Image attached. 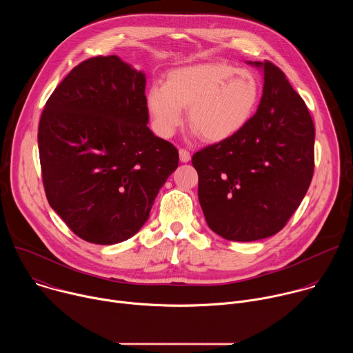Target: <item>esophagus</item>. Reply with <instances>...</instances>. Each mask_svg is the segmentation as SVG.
Segmentation results:
<instances>
[{"instance_id":"obj_1","label":"esophagus","mask_w":353,"mask_h":353,"mask_svg":"<svg viewBox=\"0 0 353 353\" xmlns=\"http://www.w3.org/2000/svg\"><path fill=\"white\" fill-rule=\"evenodd\" d=\"M179 157H180V161L183 162V163H187V162H190V159H191V155H190V152L187 149H180L179 150Z\"/></svg>"}]
</instances>
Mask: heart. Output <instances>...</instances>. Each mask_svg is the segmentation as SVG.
Here are the masks:
<instances>
[{"label":"heart","instance_id":"obj_1","mask_svg":"<svg viewBox=\"0 0 353 353\" xmlns=\"http://www.w3.org/2000/svg\"><path fill=\"white\" fill-rule=\"evenodd\" d=\"M261 88L248 71L225 63H201L169 72L166 86L146 93V109L155 131L169 138L184 121L195 135L211 143L236 137L254 116Z\"/></svg>","mask_w":353,"mask_h":353}]
</instances>
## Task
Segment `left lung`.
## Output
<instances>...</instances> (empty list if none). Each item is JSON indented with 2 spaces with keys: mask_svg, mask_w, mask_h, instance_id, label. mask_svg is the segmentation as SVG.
<instances>
[{
  "mask_svg": "<svg viewBox=\"0 0 353 353\" xmlns=\"http://www.w3.org/2000/svg\"><path fill=\"white\" fill-rule=\"evenodd\" d=\"M263 71L257 113L236 137L194 154L198 199L211 230L254 241L278 233L305 198L314 170V124L286 75Z\"/></svg>",
  "mask_w": 353,
  "mask_h": 353,
  "instance_id": "obj_1",
  "label": "left lung"
}]
</instances>
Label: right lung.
I'll return each instance as SVG.
<instances>
[{
    "instance_id": "right-lung-1",
    "label": "right lung",
    "mask_w": 353,
    "mask_h": 353,
    "mask_svg": "<svg viewBox=\"0 0 353 353\" xmlns=\"http://www.w3.org/2000/svg\"><path fill=\"white\" fill-rule=\"evenodd\" d=\"M146 78L117 56L77 65L39 123L48 204L81 239L116 244L148 221L179 150L148 128Z\"/></svg>"
}]
</instances>
